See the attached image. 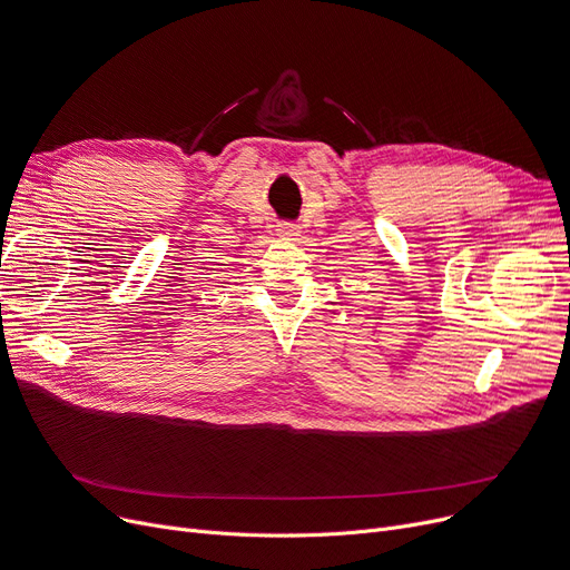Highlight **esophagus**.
I'll return each mask as SVG.
<instances>
[{"label":"esophagus","mask_w":570,"mask_h":570,"mask_svg":"<svg viewBox=\"0 0 570 570\" xmlns=\"http://www.w3.org/2000/svg\"><path fill=\"white\" fill-rule=\"evenodd\" d=\"M277 233H279L282 237H286V239H295L297 235H301V226L291 224V222H279V224H277Z\"/></svg>","instance_id":"1"}]
</instances>
